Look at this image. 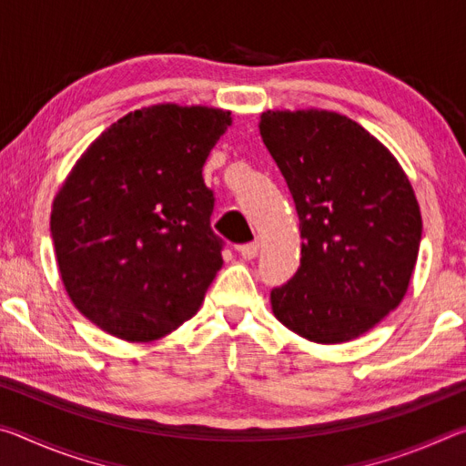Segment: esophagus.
<instances>
[{"label":"esophagus","instance_id":"1","mask_svg":"<svg viewBox=\"0 0 466 466\" xmlns=\"http://www.w3.org/2000/svg\"><path fill=\"white\" fill-rule=\"evenodd\" d=\"M238 252L242 255V258H247V261H250V258H255L258 255V244L257 242L242 244V247H238Z\"/></svg>","mask_w":466,"mask_h":466}]
</instances>
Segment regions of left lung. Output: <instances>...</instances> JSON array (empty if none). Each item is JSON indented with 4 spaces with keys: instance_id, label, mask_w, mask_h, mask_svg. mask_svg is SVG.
<instances>
[{
    "instance_id": "8db88e82",
    "label": "left lung",
    "mask_w": 466,
    "mask_h": 466,
    "mask_svg": "<svg viewBox=\"0 0 466 466\" xmlns=\"http://www.w3.org/2000/svg\"><path fill=\"white\" fill-rule=\"evenodd\" d=\"M258 131L302 236L296 275L271 289L275 319L314 343L351 341L411 283L421 242L413 187L380 141L333 110H265Z\"/></svg>"
}]
</instances>
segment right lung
Listing matches in <instances>:
<instances>
[{
	"mask_svg": "<svg viewBox=\"0 0 466 466\" xmlns=\"http://www.w3.org/2000/svg\"><path fill=\"white\" fill-rule=\"evenodd\" d=\"M230 110L154 105L92 141L53 199L61 281L86 319L123 341L147 343L195 317L222 269L203 183Z\"/></svg>",
	"mask_w": 466,
	"mask_h": 466,
	"instance_id": "right-lung-1",
	"label": "right lung"
}]
</instances>
